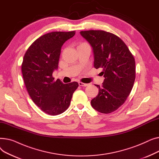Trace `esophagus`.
Here are the masks:
<instances>
[{
    "mask_svg": "<svg viewBox=\"0 0 159 159\" xmlns=\"http://www.w3.org/2000/svg\"><path fill=\"white\" fill-rule=\"evenodd\" d=\"M79 84L80 86H88V84H86V83H83V82H79Z\"/></svg>",
    "mask_w": 159,
    "mask_h": 159,
    "instance_id": "esophagus-1",
    "label": "esophagus"
}]
</instances>
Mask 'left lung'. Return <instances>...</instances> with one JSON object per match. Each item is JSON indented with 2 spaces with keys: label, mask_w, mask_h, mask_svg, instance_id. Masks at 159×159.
<instances>
[{
  "label": "left lung",
  "mask_w": 159,
  "mask_h": 159,
  "mask_svg": "<svg viewBox=\"0 0 159 159\" xmlns=\"http://www.w3.org/2000/svg\"><path fill=\"white\" fill-rule=\"evenodd\" d=\"M92 48L94 67L102 68V86L95 85L98 93L91 101L94 109L110 113L126 101L135 79V58L117 36L102 30L80 32Z\"/></svg>",
  "instance_id": "8db88e82"
}]
</instances>
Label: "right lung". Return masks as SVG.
Wrapping results in <instances>:
<instances>
[{"label":"right lung","instance_id":"1","mask_svg":"<svg viewBox=\"0 0 159 159\" xmlns=\"http://www.w3.org/2000/svg\"><path fill=\"white\" fill-rule=\"evenodd\" d=\"M75 31H53L37 39L28 49L22 64L25 86L33 101L47 114L57 115L68 109L79 84L54 80L61 48Z\"/></svg>","mask_w":159,"mask_h":159}]
</instances>
